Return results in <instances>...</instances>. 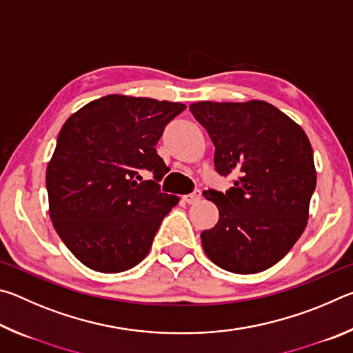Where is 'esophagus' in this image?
Wrapping results in <instances>:
<instances>
[{"label":"esophagus","instance_id":"1","mask_svg":"<svg viewBox=\"0 0 353 353\" xmlns=\"http://www.w3.org/2000/svg\"><path fill=\"white\" fill-rule=\"evenodd\" d=\"M201 196H202L201 190H194L193 193H190V194H185L182 199H183L185 202H187V204H194V202H198V201L201 199Z\"/></svg>","mask_w":353,"mask_h":353}]
</instances>
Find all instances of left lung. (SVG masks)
<instances>
[{"label": "left lung", "mask_w": 353, "mask_h": 353, "mask_svg": "<svg viewBox=\"0 0 353 353\" xmlns=\"http://www.w3.org/2000/svg\"><path fill=\"white\" fill-rule=\"evenodd\" d=\"M214 145V170L236 176L223 193L204 191L219 210L201 234L214 265L255 274L276 265L302 235L316 188L313 149L303 129L265 101L190 104Z\"/></svg>", "instance_id": "8db88e82"}]
</instances>
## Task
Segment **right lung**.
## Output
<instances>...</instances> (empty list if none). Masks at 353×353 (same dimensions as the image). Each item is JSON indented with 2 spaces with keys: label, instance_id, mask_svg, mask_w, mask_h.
<instances>
[{
  "label": "right lung",
  "instance_id": "right-lung-1",
  "mask_svg": "<svg viewBox=\"0 0 353 353\" xmlns=\"http://www.w3.org/2000/svg\"><path fill=\"white\" fill-rule=\"evenodd\" d=\"M181 103L107 94L73 113L46 170L50 216L71 254L93 271L145 259L177 196L160 191L168 166L155 145ZM151 172L153 179L142 176Z\"/></svg>",
  "mask_w": 353,
  "mask_h": 353
}]
</instances>
